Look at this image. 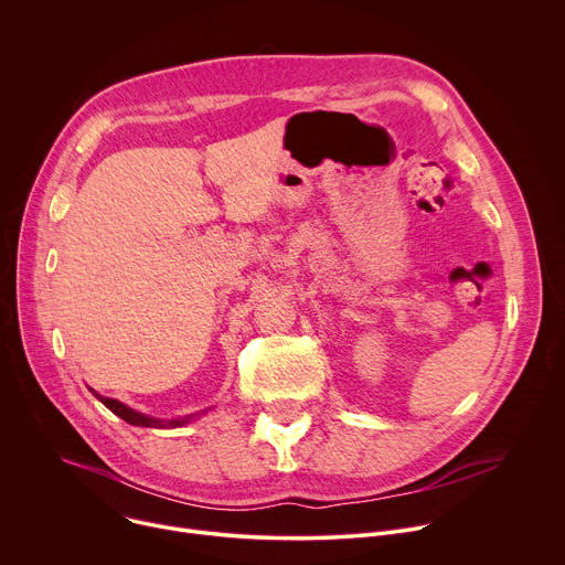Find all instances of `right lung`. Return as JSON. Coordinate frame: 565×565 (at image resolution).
<instances>
[{
    "label": "right lung",
    "instance_id": "1",
    "mask_svg": "<svg viewBox=\"0 0 565 565\" xmlns=\"http://www.w3.org/2000/svg\"><path fill=\"white\" fill-rule=\"evenodd\" d=\"M94 391V388H92ZM94 395L103 402V405L109 409V412H114L118 418H122L125 423H129V425H134V427H153V429H174V427H183V425H188L196 414H192V416H185V418H177V420H160V418H151V416H145V414H140V412H136V409H131V407H127V405H122V402H118V399H114V397H103L100 393H96L94 391Z\"/></svg>",
    "mask_w": 565,
    "mask_h": 565
}]
</instances>
